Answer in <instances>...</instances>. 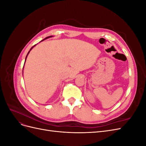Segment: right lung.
Returning a JSON list of instances; mask_svg holds the SVG:
<instances>
[{"label":"right lung","mask_w":146,"mask_h":146,"mask_svg":"<svg viewBox=\"0 0 146 146\" xmlns=\"http://www.w3.org/2000/svg\"><path fill=\"white\" fill-rule=\"evenodd\" d=\"M50 37H52V36H48V37H46V38L45 39H43V40H44V39H47V38H50ZM43 40H42V41H43ZM35 46H33V47H32V48H30V51L31 50H32V48H33V47H34ZM30 51H29V52H28V54H27V56H26V57H25V60H26V58H27V55H28V54H29V52H30ZM24 64H25V63H24ZM23 68H24V67H23Z\"/></svg>","instance_id":"obj_1"}]
</instances>
